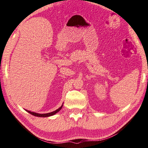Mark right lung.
Instances as JSON below:
<instances>
[{
    "instance_id": "right-lung-1",
    "label": "right lung",
    "mask_w": 148,
    "mask_h": 148,
    "mask_svg": "<svg viewBox=\"0 0 148 148\" xmlns=\"http://www.w3.org/2000/svg\"><path fill=\"white\" fill-rule=\"evenodd\" d=\"M63 107V105L61 106L60 108L56 109V111H53V112H48V113H45V114H39V113H36V112H31L29 111H28V110H26V111H27L28 112H29V114H31L32 115H34V116H38V117H48V116H53V115H54L55 114L57 113L58 112H59L60 111V110L61 109V108H62Z\"/></svg>"
}]
</instances>
